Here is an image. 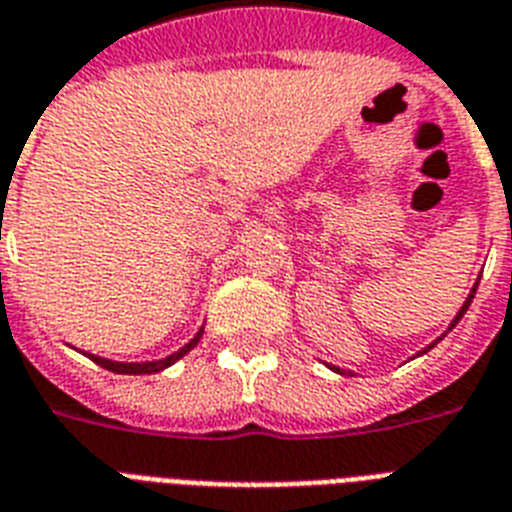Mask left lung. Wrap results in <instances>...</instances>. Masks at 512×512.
I'll list each match as a JSON object with an SVG mask.
<instances>
[{"instance_id": "left-lung-1", "label": "left lung", "mask_w": 512, "mask_h": 512, "mask_svg": "<svg viewBox=\"0 0 512 512\" xmlns=\"http://www.w3.org/2000/svg\"><path fill=\"white\" fill-rule=\"evenodd\" d=\"M476 289H478V281H476V287L470 289L468 300H465V303H462L460 313H457V316H454V321H452V324H449V329H452V327H457V321H460L462 316H465V311H468V308H470V303H473V297H476ZM441 337H444V335H441ZM441 337H438V340H441ZM438 340H436V342H438ZM436 342H433V345H436ZM433 345H428V348H425V350H430V348H433ZM425 350H422V353H425ZM329 369H335L337 374H350V372H345V369H340V366H329Z\"/></svg>"}]
</instances>
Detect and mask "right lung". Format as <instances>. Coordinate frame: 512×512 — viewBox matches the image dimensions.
Masks as SVG:
<instances>
[{
	"label": "right lung",
	"instance_id": "add662e5",
	"mask_svg": "<svg viewBox=\"0 0 512 512\" xmlns=\"http://www.w3.org/2000/svg\"><path fill=\"white\" fill-rule=\"evenodd\" d=\"M201 335H204V327H201L199 332L193 335L191 342H185L183 348L175 350L172 356L159 358V361H143V364H124V361H111V358L90 356V353H87V356H90L92 361H95V364H98V366L108 369V372H116V374H154V372H162V369H167V366H172L177 361V358H183L185 353H188V350L196 348V345H199V340H201Z\"/></svg>",
	"mask_w": 512,
	"mask_h": 512
}]
</instances>
